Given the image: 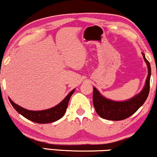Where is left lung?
<instances>
[{
  "instance_id": "8db88e82",
  "label": "left lung",
  "mask_w": 157,
  "mask_h": 157,
  "mask_svg": "<svg viewBox=\"0 0 157 157\" xmlns=\"http://www.w3.org/2000/svg\"><path fill=\"white\" fill-rule=\"evenodd\" d=\"M143 55L144 60L146 62L148 69L146 82L145 87L139 94L131 98V100L124 102H116L108 100L102 97L100 93L94 87L93 104L97 113L100 117L109 120L118 121L129 117L134 114L146 100L150 91V78L151 68L150 63Z\"/></svg>"
}]
</instances>
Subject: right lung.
<instances>
[{"label":"right lung","instance_id":"1","mask_svg":"<svg viewBox=\"0 0 157 157\" xmlns=\"http://www.w3.org/2000/svg\"><path fill=\"white\" fill-rule=\"evenodd\" d=\"M74 91H75V89L68 94L66 98L57 105L52 108V109L44 110V111H29V110L25 109L15 104L10 98L9 99H10V101L14 109L25 118L28 119L32 122H37V123H49V122L57 121V120H60L61 117H63L67 109L70 97H71Z\"/></svg>","mask_w":157,"mask_h":157}]
</instances>
